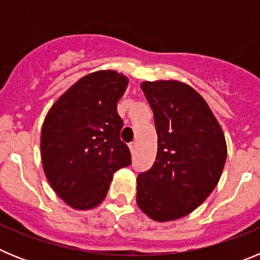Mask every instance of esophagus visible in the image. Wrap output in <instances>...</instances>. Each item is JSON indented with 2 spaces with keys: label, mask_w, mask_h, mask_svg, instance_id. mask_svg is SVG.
<instances>
[{
  "label": "esophagus",
  "mask_w": 260,
  "mask_h": 260,
  "mask_svg": "<svg viewBox=\"0 0 260 260\" xmlns=\"http://www.w3.org/2000/svg\"><path fill=\"white\" fill-rule=\"evenodd\" d=\"M128 148H130V152L134 153L135 152V148H137V143L132 142V143H128Z\"/></svg>",
  "instance_id": "obj_1"
}]
</instances>
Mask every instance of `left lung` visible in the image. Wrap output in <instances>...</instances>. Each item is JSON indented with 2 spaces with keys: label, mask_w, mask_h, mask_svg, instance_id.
Wrapping results in <instances>:
<instances>
[{
  "label": "left lung",
  "mask_w": 260,
  "mask_h": 260,
  "mask_svg": "<svg viewBox=\"0 0 260 260\" xmlns=\"http://www.w3.org/2000/svg\"><path fill=\"white\" fill-rule=\"evenodd\" d=\"M155 117L157 155L137 178V204L155 221L198 208L213 191L226 160L221 126L203 98L180 80L141 84Z\"/></svg>",
  "instance_id": "left-lung-1"
}]
</instances>
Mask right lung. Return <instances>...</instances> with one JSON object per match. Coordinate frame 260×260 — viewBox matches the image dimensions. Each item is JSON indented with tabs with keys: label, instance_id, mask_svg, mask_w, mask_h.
<instances>
[{
	"label": "right lung",
	"instance_id": "obj_1",
	"mask_svg": "<svg viewBox=\"0 0 260 260\" xmlns=\"http://www.w3.org/2000/svg\"><path fill=\"white\" fill-rule=\"evenodd\" d=\"M128 79L114 70L80 78L48 112L41 127V161L48 182L75 210H92L107 197L118 169L132 164L119 139L117 103Z\"/></svg>",
	"mask_w": 260,
	"mask_h": 260
}]
</instances>
